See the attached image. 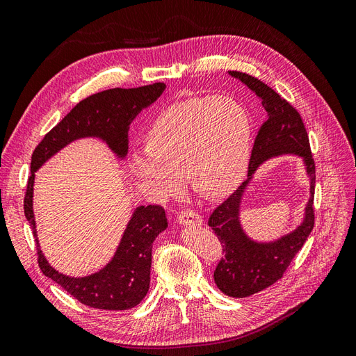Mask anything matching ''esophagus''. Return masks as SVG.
I'll use <instances>...</instances> for the list:
<instances>
[{"label": "esophagus", "instance_id": "esophagus-1", "mask_svg": "<svg viewBox=\"0 0 356 356\" xmlns=\"http://www.w3.org/2000/svg\"><path fill=\"white\" fill-rule=\"evenodd\" d=\"M177 220L180 225H185V226H195V225H201L202 220L201 217L196 214L193 209H181L177 216Z\"/></svg>", "mask_w": 356, "mask_h": 356}]
</instances>
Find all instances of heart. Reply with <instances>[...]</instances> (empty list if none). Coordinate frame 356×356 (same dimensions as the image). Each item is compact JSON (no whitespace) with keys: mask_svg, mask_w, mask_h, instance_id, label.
Instances as JSON below:
<instances>
[{"mask_svg":"<svg viewBox=\"0 0 356 356\" xmlns=\"http://www.w3.org/2000/svg\"><path fill=\"white\" fill-rule=\"evenodd\" d=\"M148 147L130 154V171L156 193L171 195L180 173L208 198L233 191L243 177L251 142L246 111L229 98H191L171 105L148 130Z\"/></svg>","mask_w":356,"mask_h":356,"instance_id":"obj_1","label":"heart"}]
</instances>
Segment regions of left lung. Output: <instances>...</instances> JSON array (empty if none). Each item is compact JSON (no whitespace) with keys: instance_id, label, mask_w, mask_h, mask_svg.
I'll return each instance as SVG.
<instances>
[{"instance_id":"1","label":"left lung","mask_w":356,"mask_h":356,"mask_svg":"<svg viewBox=\"0 0 356 356\" xmlns=\"http://www.w3.org/2000/svg\"><path fill=\"white\" fill-rule=\"evenodd\" d=\"M230 74L252 89L267 111V118L258 129L252 145L248 176L251 177L257 167L271 156L296 154L304 158L311 177V198L304 222L295 232L273 243L249 241L241 229L239 205L249 179L209 214L208 226L216 233L222 252L214 270V282L227 296L246 298L280 280L311 234L315 221V161L305 124L293 105L251 74L242 72H230Z\"/></svg>"}]
</instances>
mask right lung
Masks as SVG:
<instances>
[{"label": "right lung", "instance_id": "1", "mask_svg": "<svg viewBox=\"0 0 356 356\" xmlns=\"http://www.w3.org/2000/svg\"><path fill=\"white\" fill-rule=\"evenodd\" d=\"M164 89L165 85L158 82L130 89L114 88L90 95L79 102L57 126L52 127L32 154V173L24 192V216L35 234L39 268L81 304L90 308L130 309L147 296L149 291L152 242L167 229L164 208L158 204L139 207L107 267L88 277H67L48 264L38 245L32 211L35 171L69 142L85 136H98L107 140L110 148L123 156L127 152L129 124L145 107L160 98Z\"/></svg>", "mask_w": 356, "mask_h": 356}]
</instances>
